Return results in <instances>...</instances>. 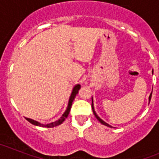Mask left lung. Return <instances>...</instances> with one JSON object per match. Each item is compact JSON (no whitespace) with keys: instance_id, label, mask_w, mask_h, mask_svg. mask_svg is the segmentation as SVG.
Masks as SVG:
<instances>
[{"instance_id":"obj_1","label":"left lung","mask_w":159,"mask_h":159,"mask_svg":"<svg viewBox=\"0 0 159 159\" xmlns=\"http://www.w3.org/2000/svg\"><path fill=\"white\" fill-rule=\"evenodd\" d=\"M152 72H153V71H152ZM151 95H152V92H151V95H150V96H149V101H151ZM92 111H93V113H94V115H95V117H96V119H98V120H99V121L101 123H102V124L105 125V126H107V127H112L111 126H110V125H109V124H107V123H105V122L103 121V120H102V119H101L99 117V116H97V115H96V113H95V109H94L93 99H92Z\"/></svg>"}]
</instances>
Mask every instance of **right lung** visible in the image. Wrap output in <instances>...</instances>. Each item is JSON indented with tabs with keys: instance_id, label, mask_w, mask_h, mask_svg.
I'll use <instances>...</instances> for the list:
<instances>
[{
	"instance_id": "obj_1",
	"label": "right lung",
	"mask_w": 159,
	"mask_h": 159,
	"mask_svg": "<svg viewBox=\"0 0 159 159\" xmlns=\"http://www.w3.org/2000/svg\"><path fill=\"white\" fill-rule=\"evenodd\" d=\"M80 89V84H77V85H75V86L73 88L72 92H71V96H70V98H69V101H68V105H67V109H66L65 112L63 114V116H61V117H60V119H58L57 121L53 122V123H48V124H42V123H39V122L35 121V120H33V119H29V118H25V119H27L29 123H32V124H33V125H35V126H39V127H48V128L49 127H57V126H58V125L61 124V123H62L65 120V119L67 117V116H68V114H69V112H70V110H71V105H72L73 100H74V99H75V95H77V93H78L79 90Z\"/></svg>"
}]
</instances>
